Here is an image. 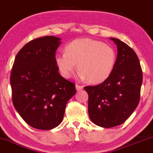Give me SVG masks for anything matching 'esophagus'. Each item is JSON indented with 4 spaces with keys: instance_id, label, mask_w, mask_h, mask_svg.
Returning a JSON list of instances; mask_svg holds the SVG:
<instances>
[{
    "instance_id": "esophagus-1",
    "label": "esophagus",
    "mask_w": 153,
    "mask_h": 153,
    "mask_svg": "<svg viewBox=\"0 0 153 153\" xmlns=\"http://www.w3.org/2000/svg\"><path fill=\"white\" fill-rule=\"evenodd\" d=\"M75 87H76V89L77 90V91H81V90L83 89L84 86H81V85H79V84H76Z\"/></svg>"
}]
</instances>
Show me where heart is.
<instances>
[{
  "label": "heart",
  "mask_w": 153,
  "mask_h": 153,
  "mask_svg": "<svg viewBox=\"0 0 153 153\" xmlns=\"http://www.w3.org/2000/svg\"><path fill=\"white\" fill-rule=\"evenodd\" d=\"M66 52L55 56V63L62 76L69 79L77 67L79 76L89 82L99 84L110 76L116 61L114 49L99 41L88 38L77 39L69 43Z\"/></svg>",
  "instance_id": "b5f03b06"
}]
</instances>
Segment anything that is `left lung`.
Masks as SVG:
<instances>
[{
	"instance_id": "obj_1",
	"label": "left lung",
	"mask_w": 153,
	"mask_h": 153,
	"mask_svg": "<svg viewBox=\"0 0 153 153\" xmlns=\"http://www.w3.org/2000/svg\"><path fill=\"white\" fill-rule=\"evenodd\" d=\"M110 39L118 50L114 71L101 84L84 87L90 119L107 128L120 125L133 114L140 101L143 82L140 64L133 49L120 39Z\"/></svg>"
}]
</instances>
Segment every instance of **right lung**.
I'll use <instances>...</instances> for the list:
<instances>
[{
	"mask_svg": "<svg viewBox=\"0 0 153 153\" xmlns=\"http://www.w3.org/2000/svg\"><path fill=\"white\" fill-rule=\"evenodd\" d=\"M60 38L45 36L27 43L17 54L10 74L13 103L28 125L51 130L61 123L74 84L58 72L55 52Z\"/></svg>",
	"mask_w": 153,
	"mask_h": 153,
	"instance_id": "1",
	"label": "right lung"
}]
</instances>
